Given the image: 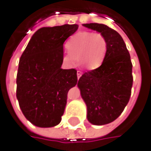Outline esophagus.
<instances>
[{"label": "esophagus", "mask_w": 151, "mask_h": 151, "mask_svg": "<svg viewBox=\"0 0 151 151\" xmlns=\"http://www.w3.org/2000/svg\"><path fill=\"white\" fill-rule=\"evenodd\" d=\"M81 75H82V72L81 71V70H77V78L78 79L81 76Z\"/></svg>", "instance_id": "1"}]
</instances>
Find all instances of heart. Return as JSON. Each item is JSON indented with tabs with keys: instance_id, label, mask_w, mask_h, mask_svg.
<instances>
[{
	"instance_id": "heart-1",
	"label": "heart",
	"mask_w": 151,
	"mask_h": 151,
	"mask_svg": "<svg viewBox=\"0 0 151 151\" xmlns=\"http://www.w3.org/2000/svg\"><path fill=\"white\" fill-rule=\"evenodd\" d=\"M67 52L62 57L65 65L72 67L76 64V58L88 70L99 68L104 62L109 44L101 33L81 31L73 35L65 44Z\"/></svg>"
}]
</instances>
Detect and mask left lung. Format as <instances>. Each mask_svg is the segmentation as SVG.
<instances>
[{"mask_svg": "<svg viewBox=\"0 0 151 151\" xmlns=\"http://www.w3.org/2000/svg\"><path fill=\"white\" fill-rule=\"evenodd\" d=\"M82 25L104 35L109 44L103 64L85 72L77 83L87 105L88 122L98 126L108 124L119 117L129 101L133 81L131 58L116 30L97 23Z\"/></svg>", "mask_w": 151, "mask_h": 151, "instance_id": "8db88e82", "label": "left lung"}]
</instances>
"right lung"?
Wrapping results in <instances>:
<instances>
[{"mask_svg": "<svg viewBox=\"0 0 151 151\" xmlns=\"http://www.w3.org/2000/svg\"><path fill=\"white\" fill-rule=\"evenodd\" d=\"M77 29V24L41 28L20 57L16 96L24 116L36 127L59 124L68 92L77 83L75 69H61L64 42Z\"/></svg>", "mask_w": 151, "mask_h": 151, "instance_id": "right-lung-1", "label": "right lung"}]
</instances>
